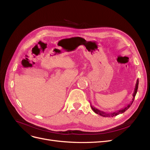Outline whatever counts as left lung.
Wrapping results in <instances>:
<instances>
[{
    "label": "left lung",
    "instance_id": "left-lung-1",
    "mask_svg": "<svg viewBox=\"0 0 150 150\" xmlns=\"http://www.w3.org/2000/svg\"><path fill=\"white\" fill-rule=\"evenodd\" d=\"M138 84H139V80L138 79L137 81V83H136V85H135V88H134V93H133V97L132 98V100H131V103L129 104H128L126 106L124 107L123 108H121V110H117L116 111H114V112H110V113H106L105 112L99 110H98L97 108H94V106H93L91 105V107L92 110L94 111V112L95 113H96V114L100 115V116H102L103 117H110V116L113 117V116H115L118 115L120 114H121V113H123L127 110H128V109L131 106V104H132V103H133V102L134 101V99L136 94H137V91H138Z\"/></svg>",
    "mask_w": 150,
    "mask_h": 150
}]
</instances>
